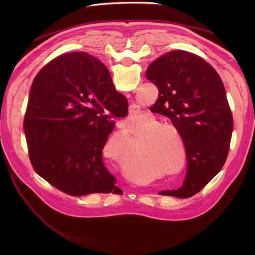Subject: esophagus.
Returning <instances> with one entry per match:
<instances>
[{
    "label": "esophagus",
    "mask_w": 255,
    "mask_h": 255,
    "mask_svg": "<svg viewBox=\"0 0 255 255\" xmlns=\"http://www.w3.org/2000/svg\"><path fill=\"white\" fill-rule=\"evenodd\" d=\"M139 111V107H138L137 105H130L129 106V114L130 115H134L136 114V112Z\"/></svg>",
    "instance_id": "esophagus-1"
}]
</instances>
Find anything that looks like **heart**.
Segmentation results:
<instances>
[{
    "label": "heart",
    "instance_id": "heart-1",
    "mask_svg": "<svg viewBox=\"0 0 255 255\" xmlns=\"http://www.w3.org/2000/svg\"><path fill=\"white\" fill-rule=\"evenodd\" d=\"M164 128H158L151 130L148 135V138H151V139L144 140L143 144L140 145V149L143 153L148 154V155H151L152 157L160 159V161H163V164L166 167H173L175 166L176 161L175 158H172L171 156V152H169V143L167 141V138L165 134ZM128 133L125 132L121 134V141L123 145H126L128 142Z\"/></svg>",
    "mask_w": 255,
    "mask_h": 255
}]
</instances>
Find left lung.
I'll return each mask as SVG.
<instances>
[{
	"label": "left lung",
	"mask_w": 255,
	"mask_h": 255,
	"mask_svg": "<svg viewBox=\"0 0 255 255\" xmlns=\"http://www.w3.org/2000/svg\"><path fill=\"white\" fill-rule=\"evenodd\" d=\"M146 79L158 89L150 111L171 120L186 148L183 186L159 195L189 198L201 190L225 165L233 132L226 88L206 61L185 51H171L151 63Z\"/></svg>",
	"instance_id": "obj_1"
}]
</instances>
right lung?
Masks as SVG:
<instances>
[{
	"mask_svg": "<svg viewBox=\"0 0 255 255\" xmlns=\"http://www.w3.org/2000/svg\"><path fill=\"white\" fill-rule=\"evenodd\" d=\"M127 115L128 100L98 58L72 52L51 60L35 76L23 123L34 170L73 197L122 194L102 150Z\"/></svg>",
	"mask_w": 255,
	"mask_h": 255,
	"instance_id": "right-lung-1",
	"label": "right lung"
}]
</instances>
